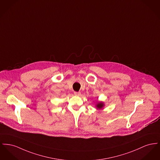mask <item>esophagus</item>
Masks as SVG:
<instances>
[{
    "instance_id": "obj_1",
    "label": "esophagus",
    "mask_w": 160,
    "mask_h": 160,
    "mask_svg": "<svg viewBox=\"0 0 160 160\" xmlns=\"http://www.w3.org/2000/svg\"><path fill=\"white\" fill-rule=\"evenodd\" d=\"M74 95L76 96H80L81 93L80 92H74Z\"/></svg>"
}]
</instances>
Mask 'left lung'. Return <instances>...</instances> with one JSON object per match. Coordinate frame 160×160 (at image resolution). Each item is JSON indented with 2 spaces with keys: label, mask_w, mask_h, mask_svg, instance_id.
I'll use <instances>...</instances> for the list:
<instances>
[{
  "label": "left lung",
  "mask_w": 160,
  "mask_h": 160,
  "mask_svg": "<svg viewBox=\"0 0 160 160\" xmlns=\"http://www.w3.org/2000/svg\"><path fill=\"white\" fill-rule=\"evenodd\" d=\"M104 106V104L103 102H98L95 104V107L97 109H102L103 108Z\"/></svg>",
  "instance_id": "1"
}]
</instances>
